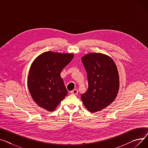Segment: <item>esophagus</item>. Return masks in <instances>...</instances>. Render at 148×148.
<instances>
[{
    "label": "esophagus",
    "mask_w": 148,
    "mask_h": 148,
    "mask_svg": "<svg viewBox=\"0 0 148 148\" xmlns=\"http://www.w3.org/2000/svg\"><path fill=\"white\" fill-rule=\"evenodd\" d=\"M71 93H72V94H77L78 91H77V90H76V89H74L73 90H72V91H71Z\"/></svg>",
    "instance_id": "34e87169"
}]
</instances>
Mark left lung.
I'll return each instance as SVG.
<instances>
[{"instance_id": "left-lung-1", "label": "left lung", "mask_w": 148, "mask_h": 148, "mask_svg": "<svg viewBox=\"0 0 148 148\" xmlns=\"http://www.w3.org/2000/svg\"><path fill=\"white\" fill-rule=\"evenodd\" d=\"M81 60L88 83L81 100L90 112L100 111L110 105L118 94L119 79L116 66L110 57L101 53H90Z\"/></svg>"}]
</instances>
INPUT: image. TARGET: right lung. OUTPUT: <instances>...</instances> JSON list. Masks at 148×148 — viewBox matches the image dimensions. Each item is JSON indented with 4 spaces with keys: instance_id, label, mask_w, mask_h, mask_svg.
I'll return each instance as SVG.
<instances>
[{
    "instance_id": "add662e5",
    "label": "right lung",
    "mask_w": 148,
    "mask_h": 148,
    "mask_svg": "<svg viewBox=\"0 0 148 148\" xmlns=\"http://www.w3.org/2000/svg\"><path fill=\"white\" fill-rule=\"evenodd\" d=\"M73 57L72 54L48 51L34 60L27 83L31 96L38 106L53 112L66 96L68 92L60 73Z\"/></svg>"
}]
</instances>
